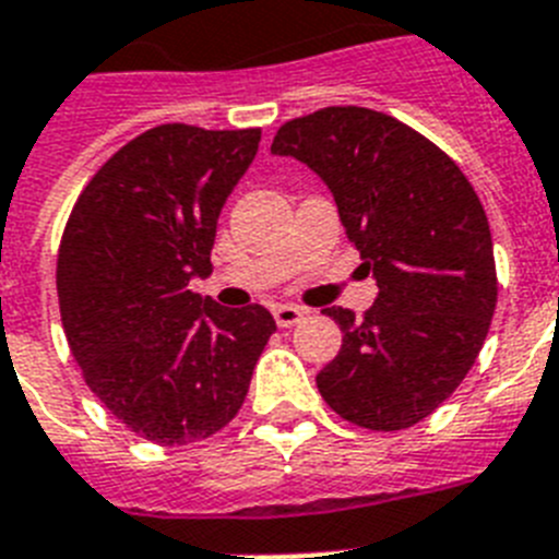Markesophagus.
<instances>
[{
  "label": "esophagus",
  "mask_w": 559,
  "mask_h": 559,
  "mask_svg": "<svg viewBox=\"0 0 559 559\" xmlns=\"http://www.w3.org/2000/svg\"><path fill=\"white\" fill-rule=\"evenodd\" d=\"M272 316H275V323H278V326H295V323L304 321L307 309L293 307V304H284V307L272 309Z\"/></svg>",
  "instance_id": "34e87169"
}]
</instances>
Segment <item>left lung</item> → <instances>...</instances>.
Returning <instances> with one entry per match:
<instances>
[{
  "label": "left lung",
  "mask_w": 559,
  "mask_h": 559,
  "mask_svg": "<svg viewBox=\"0 0 559 559\" xmlns=\"http://www.w3.org/2000/svg\"><path fill=\"white\" fill-rule=\"evenodd\" d=\"M272 153L323 178L378 281L364 318L323 309L344 344L318 372V392L364 429L420 424L461 386L495 316V247L475 187L438 144L369 107L287 121Z\"/></svg>",
  "instance_id": "left-lung-1"
}]
</instances>
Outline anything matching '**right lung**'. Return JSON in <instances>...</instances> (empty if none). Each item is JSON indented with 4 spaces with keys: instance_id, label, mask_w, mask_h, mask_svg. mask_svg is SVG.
<instances>
[{
    "instance_id": "1",
    "label": "right lung",
    "mask_w": 559,
    "mask_h": 559,
    "mask_svg": "<svg viewBox=\"0 0 559 559\" xmlns=\"http://www.w3.org/2000/svg\"><path fill=\"white\" fill-rule=\"evenodd\" d=\"M261 130L158 124L116 150L64 224L56 289L84 383L158 447L204 440L241 409L275 321L192 293L213 272L224 201Z\"/></svg>"
}]
</instances>
